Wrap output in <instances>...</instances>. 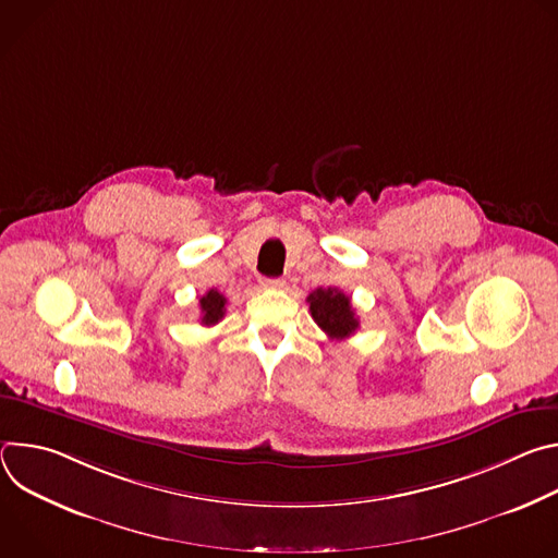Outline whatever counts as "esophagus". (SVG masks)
<instances>
[{
    "label": "esophagus",
    "instance_id": "obj_1",
    "mask_svg": "<svg viewBox=\"0 0 558 558\" xmlns=\"http://www.w3.org/2000/svg\"><path fill=\"white\" fill-rule=\"evenodd\" d=\"M284 284H287V282H284L282 278H263V280H260V287H263V289H284Z\"/></svg>",
    "mask_w": 558,
    "mask_h": 558
}]
</instances>
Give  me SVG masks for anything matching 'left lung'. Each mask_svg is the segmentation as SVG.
<instances>
[{
    "label": "left lung",
    "mask_w": 558,
    "mask_h": 558,
    "mask_svg": "<svg viewBox=\"0 0 558 558\" xmlns=\"http://www.w3.org/2000/svg\"><path fill=\"white\" fill-rule=\"evenodd\" d=\"M306 302L315 325L331 340H347L357 331L360 320L351 306V298L340 289H315L308 293Z\"/></svg>",
    "instance_id": "8db88e82"
}]
</instances>
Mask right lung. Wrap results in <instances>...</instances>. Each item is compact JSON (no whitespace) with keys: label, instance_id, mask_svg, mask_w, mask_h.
Returning a JSON list of instances; mask_svg holds the SVG:
<instances>
[{"label":"right lung","instance_id":"obj_1","mask_svg":"<svg viewBox=\"0 0 558 558\" xmlns=\"http://www.w3.org/2000/svg\"><path fill=\"white\" fill-rule=\"evenodd\" d=\"M225 304H227V298L216 291V289H209L203 298H201V325L205 327H214L222 320L225 315Z\"/></svg>","mask_w":558,"mask_h":558}]
</instances>
